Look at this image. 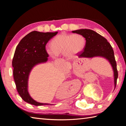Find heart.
Returning a JSON list of instances; mask_svg holds the SVG:
<instances>
[{
	"label": "heart",
	"mask_w": 126,
	"mask_h": 126,
	"mask_svg": "<svg viewBox=\"0 0 126 126\" xmlns=\"http://www.w3.org/2000/svg\"><path fill=\"white\" fill-rule=\"evenodd\" d=\"M86 41L80 34H68L61 33L55 36L50 42V47L46 48L47 54L52 58L64 54L66 57L73 58L82 51Z\"/></svg>",
	"instance_id": "obj_1"
}]
</instances>
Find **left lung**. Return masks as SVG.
<instances>
[{"instance_id":"obj_1","label":"left lung","mask_w":126,"mask_h":126,"mask_svg":"<svg viewBox=\"0 0 126 126\" xmlns=\"http://www.w3.org/2000/svg\"><path fill=\"white\" fill-rule=\"evenodd\" d=\"M72 32L81 34L86 41L83 51L78 55L79 58H92L99 57L105 58L109 62L113 71L115 89L118 73L114 51L107 40L96 32L90 29H79L73 31Z\"/></svg>"}]
</instances>
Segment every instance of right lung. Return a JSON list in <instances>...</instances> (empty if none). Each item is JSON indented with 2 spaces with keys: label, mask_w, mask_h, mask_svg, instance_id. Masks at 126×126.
I'll list each match as a JSON object with an SVG mask.
<instances>
[{
  "label": "right lung",
  "mask_w": 126,
  "mask_h": 126,
  "mask_svg": "<svg viewBox=\"0 0 126 126\" xmlns=\"http://www.w3.org/2000/svg\"><path fill=\"white\" fill-rule=\"evenodd\" d=\"M57 33V31H32L21 40L16 49L12 66L16 88L23 100L32 105L39 106L51 104L38 102L33 100L29 93L28 82L31 71L34 66L47 61L49 55L45 50V45Z\"/></svg>",
  "instance_id": "add662e5"
}]
</instances>
